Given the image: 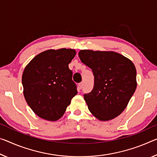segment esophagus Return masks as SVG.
<instances>
[{"label":"esophagus","instance_id":"esophagus-1","mask_svg":"<svg viewBox=\"0 0 157 157\" xmlns=\"http://www.w3.org/2000/svg\"><path fill=\"white\" fill-rule=\"evenodd\" d=\"M79 89H80L83 87V83L82 82H81V83L79 84Z\"/></svg>","mask_w":157,"mask_h":157}]
</instances>
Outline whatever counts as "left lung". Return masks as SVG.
Returning <instances> with one entry per match:
<instances>
[{"instance_id": "left-lung-1", "label": "left lung", "mask_w": 157, "mask_h": 157, "mask_svg": "<svg viewBox=\"0 0 157 157\" xmlns=\"http://www.w3.org/2000/svg\"><path fill=\"white\" fill-rule=\"evenodd\" d=\"M81 61L94 76V88L84 95L89 111L101 121L119 115L136 91V70L133 62L114 52L81 50Z\"/></svg>"}]
</instances>
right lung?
<instances>
[{
	"label": "right lung",
	"mask_w": 157,
	"mask_h": 157,
	"mask_svg": "<svg viewBox=\"0 0 157 157\" xmlns=\"http://www.w3.org/2000/svg\"><path fill=\"white\" fill-rule=\"evenodd\" d=\"M72 49H49L36 56L25 68L22 84L25 99L35 113L56 121L78 94L68 64L75 56Z\"/></svg>",
	"instance_id": "right-lung-1"
}]
</instances>
